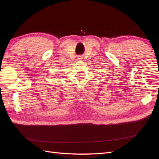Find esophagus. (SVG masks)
<instances>
[{
	"instance_id": "1",
	"label": "esophagus",
	"mask_w": 159,
	"mask_h": 159,
	"mask_svg": "<svg viewBox=\"0 0 159 159\" xmlns=\"http://www.w3.org/2000/svg\"><path fill=\"white\" fill-rule=\"evenodd\" d=\"M81 57H81V56H79V57H78V60H81V59H82V58H81Z\"/></svg>"
}]
</instances>
